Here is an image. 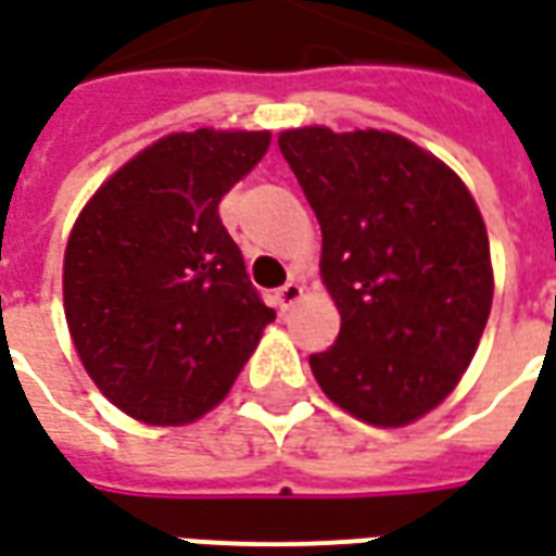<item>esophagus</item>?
Segmentation results:
<instances>
[{"mask_svg":"<svg viewBox=\"0 0 556 556\" xmlns=\"http://www.w3.org/2000/svg\"><path fill=\"white\" fill-rule=\"evenodd\" d=\"M301 298H304V286H301L298 279H289V282H286V286H282V289L277 291V304H279V309L286 313V309H289V306L298 304Z\"/></svg>","mask_w":556,"mask_h":556,"instance_id":"34e87169","label":"esophagus"}]
</instances>
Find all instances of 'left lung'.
Returning a JSON list of instances; mask_svg holds the SVG:
<instances>
[{
  "label": "left lung",
  "instance_id": "left-lung-1",
  "mask_svg": "<svg viewBox=\"0 0 556 556\" xmlns=\"http://www.w3.org/2000/svg\"><path fill=\"white\" fill-rule=\"evenodd\" d=\"M321 225V282L340 337L309 355L325 397L372 427H406L452 394L494 301L488 228L442 159L379 129L279 131Z\"/></svg>",
  "mask_w": 556,
  "mask_h": 556
}]
</instances>
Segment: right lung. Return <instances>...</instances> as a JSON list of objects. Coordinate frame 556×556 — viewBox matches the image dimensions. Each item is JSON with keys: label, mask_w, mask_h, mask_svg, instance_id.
<instances>
[{"label": "right lung", "mask_w": 556, "mask_h": 556, "mask_svg": "<svg viewBox=\"0 0 556 556\" xmlns=\"http://www.w3.org/2000/svg\"><path fill=\"white\" fill-rule=\"evenodd\" d=\"M267 147L270 131H170L77 213L62 258L68 333L96 388L143 425L219 406L277 318L219 219Z\"/></svg>", "instance_id": "right-lung-1"}]
</instances>
